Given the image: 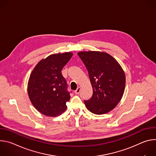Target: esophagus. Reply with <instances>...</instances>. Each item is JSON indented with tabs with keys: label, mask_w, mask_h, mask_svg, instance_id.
<instances>
[{
	"label": "esophagus",
	"mask_w": 156,
	"mask_h": 156,
	"mask_svg": "<svg viewBox=\"0 0 156 156\" xmlns=\"http://www.w3.org/2000/svg\"><path fill=\"white\" fill-rule=\"evenodd\" d=\"M80 91H81V87H78V88L76 89V90L75 91V93L76 94H78L80 93Z\"/></svg>",
	"instance_id": "1"
}]
</instances>
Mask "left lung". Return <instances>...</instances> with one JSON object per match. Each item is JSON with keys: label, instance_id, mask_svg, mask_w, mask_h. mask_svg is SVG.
<instances>
[{"label": "left lung", "instance_id": "1", "mask_svg": "<svg viewBox=\"0 0 156 156\" xmlns=\"http://www.w3.org/2000/svg\"><path fill=\"white\" fill-rule=\"evenodd\" d=\"M87 70L93 94L84 101L87 108L101 115L114 109L125 91V75L118 62L106 52L83 51L78 53Z\"/></svg>", "mask_w": 156, "mask_h": 156}]
</instances>
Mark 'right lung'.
I'll use <instances>...</instances> for the list:
<instances>
[{
  "instance_id": "right-lung-1",
  "label": "right lung",
  "mask_w": 156,
  "mask_h": 156,
  "mask_svg": "<svg viewBox=\"0 0 156 156\" xmlns=\"http://www.w3.org/2000/svg\"><path fill=\"white\" fill-rule=\"evenodd\" d=\"M72 55L70 52L52 54L39 61L30 75L28 83L30 99L44 115L58 116L67 107L66 102L70 96L61 71Z\"/></svg>"
}]
</instances>
